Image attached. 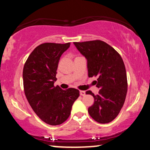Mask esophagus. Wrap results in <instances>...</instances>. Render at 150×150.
Wrapping results in <instances>:
<instances>
[{
    "label": "esophagus",
    "instance_id": "34e87169",
    "mask_svg": "<svg viewBox=\"0 0 150 150\" xmlns=\"http://www.w3.org/2000/svg\"><path fill=\"white\" fill-rule=\"evenodd\" d=\"M79 94H80V95L81 96H84L86 95V92L83 91H79Z\"/></svg>",
    "mask_w": 150,
    "mask_h": 150
}]
</instances>
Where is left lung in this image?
Instances as JSON below:
<instances>
[{
  "mask_svg": "<svg viewBox=\"0 0 150 150\" xmlns=\"http://www.w3.org/2000/svg\"><path fill=\"white\" fill-rule=\"evenodd\" d=\"M77 50L87 59L88 77L97 76L99 94L91 91L87 95L93 96L94 103L88 108V113L99 123L114 120L124 104L127 91L125 64L116 50L101 40L74 42Z\"/></svg>",
  "mask_w": 150,
  "mask_h": 150,
  "instance_id": "left-lung-1",
  "label": "left lung"
}]
</instances>
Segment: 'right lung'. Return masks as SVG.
I'll return each mask as SVG.
<instances>
[{"label":"right lung","mask_w":150,"mask_h":150,"mask_svg":"<svg viewBox=\"0 0 150 150\" xmlns=\"http://www.w3.org/2000/svg\"><path fill=\"white\" fill-rule=\"evenodd\" d=\"M66 44L44 43L29 55L23 68L24 91L28 102L47 124L60 125L69 118L72 105L79 96L77 89L54 86L61 55L70 47Z\"/></svg>","instance_id":"1"}]
</instances>
